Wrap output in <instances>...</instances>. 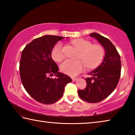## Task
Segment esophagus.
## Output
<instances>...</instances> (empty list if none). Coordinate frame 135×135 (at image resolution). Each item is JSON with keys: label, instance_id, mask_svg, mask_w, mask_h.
Instances as JSON below:
<instances>
[{"label": "esophagus", "instance_id": "esophagus-1", "mask_svg": "<svg viewBox=\"0 0 135 135\" xmlns=\"http://www.w3.org/2000/svg\"><path fill=\"white\" fill-rule=\"evenodd\" d=\"M77 77H72V80L73 81H75L76 80H77Z\"/></svg>", "mask_w": 135, "mask_h": 135}]
</instances>
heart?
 Segmentation results:
<instances>
[{
  "label": "heart",
  "mask_w": 135,
  "mask_h": 135,
  "mask_svg": "<svg viewBox=\"0 0 135 135\" xmlns=\"http://www.w3.org/2000/svg\"><path fill=\"white\" fill-rule=\"evenodd\" d=\"M72 44L80 52L79 58L83 61L67 59L61 64V70L68 76H75L83 71L85 67L84 63L89 68L97 67L104 58L105 52L101 46L92 45V43L83 38L73 40ZM51 55L52 58L58 62H60L64 58L62 43L58 42L54 46Z\"/></svg>",
  "instance_id": "b5f03b06"
}]
</instances>
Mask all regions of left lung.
Here are the masks:
<instances>
[{
  "label": "left lung",
  "mask_w": 135,
  "mask_h": 135,
  "mask_svg": "<svg viewBox=\"0 0 135 135\" xmlns=\"http://www.w3.org/2000/svg\"><path fill=\"white\" fill-rule=\"evenodd\" d=\"M90 37L96 38L105 50L102 62L89 73L91 77L86 79L84 90H79L80 98L89 103H97L105 99L115 89L121 74L120 55L108 38L99 34L92 33Z\"/></svg>",
  "instance_id": "left-lung-1"
}]
</instances>
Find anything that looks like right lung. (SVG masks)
Here are the masks:
<instances>
[{"label": "right lung", "mask_w": 135, "mask_h": 135, "mask_svg": "<svg viewBox=\"0 0 135 135\" xmlns=\"http://www.w3.org/2000/svg\"><path fill=\"white\" fill-rule=\"evenodd\" d=\"M64 38L43 36L28 43L22 51L20 63L22 83L27 93L40 103L52 104L58 101L65 86L72 81L70 77L58 71L59 68L51 57L54 46ZM54 74L55 79L49 77Z\"/></svg>", "instance_id": "add662e5"}]
</instances>
